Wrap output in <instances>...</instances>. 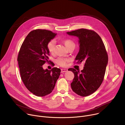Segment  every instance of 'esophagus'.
I'll use <instances>...</instances> for the list:
<instances>
[{"label": "esophagus", "instance_id": "34e87169", "mask_svg": "<svg viewBox=\"0 0 125 125\" xmlns=\"http://www.w3.org/2000/svg\"><path fill=\"white\" fill-rule=\"evenodd\" d=\"M67 71H68V70H67V69H61V72L62 73H64V72H67Z\"/></svg>", "mask_w": 125, "mask_h": 125}]
</instances>
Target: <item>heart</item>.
<instances>
[{
  "label": "heart",
  "instance_id": "heart-1",
  "mask_svg": "<svg viewBox=\"0 0 125 125\" xmlns=\"http://www.w3.org/2000/svg\"><path fill=\"white\" fill-rule=\"evenodd\" d=\"M63 42L68 50L72 48H75L76 44L72 40L70 39H65L63 41ZM55 44L56 42L54 40H52L47 43V49L50 54H53L54 53L55 49ZM70 60L69 59L59 57L56 59V63L61 67H65L67 65V63Z\"/></svg>",
  "mask_w": 125,
  "mask_h": 125
}]
</instances>
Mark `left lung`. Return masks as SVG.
Instances as JSON below:
<instances>
[{"label": "left lung", "mask_w": 125, "mask_h": 125, "mask_svg": "<svg viewBox=\"0 0 125 125\" xmlns=\"http://www.w3.org/2000/svg\"><path fill=\"white\" fill-rule=\"evenodd\" d=\"M79 39L80 50L75 60L77 63L84 62L83 70L72 71L74 78L71 83L74 92L81 96H87L94 93L101 84L105 75L108 57L104 43L94 31L80 29L67 32Z\"/></svg>", "instance_id": "left-lung-1"}]
</instances>
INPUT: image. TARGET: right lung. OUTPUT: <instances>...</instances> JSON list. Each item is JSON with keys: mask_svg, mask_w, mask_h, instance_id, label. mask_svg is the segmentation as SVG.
<instances>
[{"mask_svg": "<svg viewBox=\"0 0 125 125\" xmlns=\"http://www.w3.org/2000/svg\"><path fill=\"white\" fill-rule=\"evenodd\" d=\"M56 34L46 30L31 31L23 42L18 55L22 80L28 90L38 96L50 94L60 75L59 68L54 67L48 70L42 67L48 62L49 55L47 44Z\"/></svg>", "mask_w": 125, "mask_h": 125, "instance_id": "obj_1", "label": "right lung"}]
</instances>
